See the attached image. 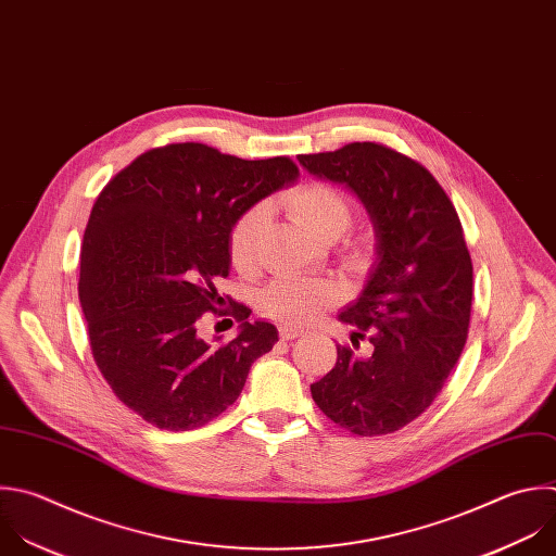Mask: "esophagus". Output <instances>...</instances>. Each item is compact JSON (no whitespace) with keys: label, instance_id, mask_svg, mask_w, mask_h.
Masks as SVG:
<instances>
[{"label":"esophagus","instance_id":"1","mask_svg":"<svg viewBox=\"0 0 556 556\" xmlns=\"http://www.w3.org/2000/svg\"><path fill=\"white\" fill-rule=\"evenodd\" d=\"M279 336H281L283 340H294V338L303 336V329H301V327H294V325H283V327H279Z\"/></svg>","mask_w":556,"mask_h":556}]
</instances>
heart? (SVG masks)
Masks as SVG:
<instances>
[{
    "instance_id": "1",
    "label": "heart",
    "mask_w": 556,
    "mask_h": 556,
    "mask_svg": "<svg viewBox=\"0 0 556 556\" xmlns=\"http://www.w3.org/2000/svg\"><path fill=\"white\" fill-rule=\"evenodd\" d=\"M283 205L296 223L323 242L340 238L351 225V203L344 192L329 182L307 180L296 185L283 197ZM268 216V207L257 203L242 212L229 231V257L240 273H251L257 266L260 236ZM349 257L359 260L362 249L351 247ZM340 290L327 279H288L279 277L260 292V309L283 325H303L318 318Z\"/></svg>"
}]
</instances>
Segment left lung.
Here are the masks:
<instances>
[{"label": "left lung", "instance_id": "obj_1", "mask_svg": "<svg viewBox=\"0 0 556 556\" xmlns=\"http://www.w3.org/2000/svg\"><path fill=\"white\" fill-rule=\"evenodd\" d=\"M320 178L346 185L371 216L378 257L355 303L338 316L368 333L371 353L338 344L331 371L309 387L316 406L357 437L402 430L426 413L456 366L471 314L473 266L460 218L439 180L376 141L299 154Z\"/></svg>", "mask_w": 556, "mask_h": 556}]
</instances>
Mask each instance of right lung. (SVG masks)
Instances as JSON below:
<instances>
[{"label":"right lung","mask_w":556,"mask_h":556,"mask_svg":"<svg viewBox=\"0 0 556 556\" xmlns=\"http://www.w3.org/2000/svg\"><path fill=\"white\" fill-rule=\"evenodd\" d=\"M296 176L290 156L247 161L188 141L139 154L100 192L78 281L89 344L115 397L154 428L185 432L223 415L279 340L242 303L229 342L203 340L199 320L218 309L236 218Z\"/></svg>","instance_id":"1"}]
</instances>
